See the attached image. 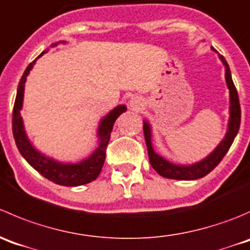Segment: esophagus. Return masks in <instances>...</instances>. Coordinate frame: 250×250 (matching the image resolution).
<instances>
[{"instance_id": "1", "label": "esophagus", "mask_w": 250, "mask_h": 250, "mask_svg": "<svg viewBox=\"0 0 250 250\" xmlns=\"http://www.w3.org/2000/svg\"><path fill=\"white\" fill-rule=\"evenodd\" d=\"M130 107H131V109L140 112V110L143 108V103H142V101H141V98H138V97L131 98Z\"/></svg>"}]
</instances>
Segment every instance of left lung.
<instances>
[{
  "instance_id": "obj_1",
  "label": "left lung",
  "mask_w": 250,
  "mask_h": 250,
  "mask_svg": "<svg viewBox=\"0 0 250 250\" xmlns=\"http://www.w3.org/2000/svg\"><path fill=\"white\" fill-rule=\"evenodd\" d=\"M214 49V48H212ZM215 51V49H214ZM221 62L225 65V76H226L227 87L229 90V128H227L226 136L221 141L219 146L212 150L211 153L201 162L196 163L192 165H176L172 163L167 162L163 157L154 152L152 147V132H150V126L147 122H143V133H145L146 145L148 149V157H149V163L153 169L163 177L174 180H197L204 177L208 175L211 170L219 165L222 158L226 155L233 142L234 137L238 133L239 125H241V105H239L238 93H237L236 86L232 81L231 70L227 64L226 59L224 56H219Z\"/></svg>"
}]
</instances>
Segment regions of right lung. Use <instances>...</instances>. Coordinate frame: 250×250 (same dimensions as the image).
Here are the masks:
<instances>
[{"instance_id": "right-lung-1", "label": "right lung", "mask_w": 250, "mask_h": 250, "mask_svg": "<svg viewBox=\"0 0 250 250\" xmlns=\"http://www.w3.org/2000/svg\"><path fill=\"white\" fill-rule=\"evenodd\" d=\"M64 42V41H63ZM53 43L52 46L58 44ZM44 52H42L39 57H41ZM38 57V58H39ZM36 59L31 62L28 68L24 71L21 81H19L18 90H17L16 102L13 108V119H12V128H13V136L16 140V145L18 147L21 154L25 158L26 162L39 171L42 176L48 179L49 181L54 182L61 186H81V185L88 184L98 177L103 164L105 160V150H107L108 142L110 140V132L113 130L115 120L118 119L120 114L126 110L125 105H118L115 107L107 117H104L98 127V137L100 143L98 147L93 150L92 154L87 159L83 160L76 164H63V163L56 162L54 159L48 157H44L39 150L34 148L30 141L26 137L25 130H24L23 119H21V110L23 107V97H24V85H25L26 76L29 75L30 70L33 69Z\"/></svg>"}]
</instances>
